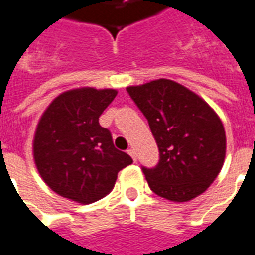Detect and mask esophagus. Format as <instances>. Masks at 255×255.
<instances>
[{"instance_id":"34e87169","label":"esophagus","mask_w":255,"mask_h":255,"mask_svg":"<svg viewBox=\"0 0 255 255\" xmlns=\"http://www.w3.org/2000/svg\"><path fill=\"white\" fill-rule=\"evenodd\" d=\"M128 153H129L130 156H131V159H133V160H137V157H135V150H134V148H129V149H128Z\"/></svg>"}]
</instances>
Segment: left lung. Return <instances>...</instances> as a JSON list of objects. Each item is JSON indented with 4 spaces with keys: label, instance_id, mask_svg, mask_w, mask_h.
<instances>
[{
    "label": "left lung",
    "instance_id": "left-lung-1",
    "mask_svg": "<svg viewBox=\"0 0 255 255\" xmlns=\"http://www.w3.org/2000/svg\"><path fill=\"white\" fill-rule=\"evenodd\" d=\"M144 114L159 148V163L142 167L150 190L190 201L216 179L226 157V131L211 106L172 80L126 88Z\"/></svg>",
    "mask_w": 255,
    "mask_h": 255
}]
</instances>
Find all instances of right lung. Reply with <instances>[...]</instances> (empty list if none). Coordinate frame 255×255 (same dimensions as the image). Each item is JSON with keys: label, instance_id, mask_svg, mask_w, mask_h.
<instances>
[{"label": "right lung", "instance_id": "1", "mask_svg": "<svg viewBox=\"0 0 255 255\" xmlns=\"http://www.w3.org/2000/svg\"><path fill=\"white\" fill-rule=\"evenodd\" d=\"M115 89L77 88L50 103L33 137V159L42 179L59 196L92 204L107 196L122 168L133 163L114 146L99 117Z\"/></svg>", "mask_w": 255, "mask_h": 255}]
</instances>
